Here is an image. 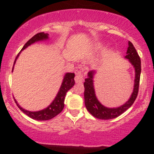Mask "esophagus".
<instances>
[{
    "label": "esophagus",
    "instance_id": "esophagus-1",
    "mask_svg": "<svg viewBox=\"0 0 154 154\" xmlns=\"http://www.w3.org/2000/svg\"><path fill=\"white\" fill-rule=\"evenodd\" d=\"M84 80V77H83V74H82L80 71H78L77 72L75 76V78H74V80H75L76 83H81Z\"/></svg>",
    "mask_w": 154,
    "mask_h": 154
}]
</instances>
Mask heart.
I'll list each match as a JSON object with an SVG mask.
<instances>
[{"label": "heart", "instance_id": "heart-1", "mask_svg": "<svg viewBox=\"0 0 154 154\" xmlns=\"http://www.w3.org/2000/svg\"><path fill=\"white\" fill-rule=\"evenodd\" d=\"M99 46H100V45H95V48H97L99 47Z\"/></svg>", "mask_w": 154, "mask_h": 154}]
</instances>
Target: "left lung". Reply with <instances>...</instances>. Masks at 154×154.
Masks as SVG:
<instances>
[{
	"instance_id": "obj_1",
	"label": "left lung",
	"mask_w": 154,
	"mask_h": 154,
	"mask_svg": "<svg viewBox=\"0 0 154 154\" xmlns=\"http://www.w3.org/2000/svg\"><path fill=\"white\" fill-rule=\"evenodd\" d=\"M127 55L125 58L129 60L135 70L134 86L133 92L130 95L129 100L122 106L115 108H109L103 106L97 98L94 87V76L95 71H90L88 73V77L85 79L84 82V100L85 106L87 110L94 117L103 120L112 119L119 117L128 109L133 105L138 95L141 74V60L139 54L136 52L134 46L130 42H128V48L127 51Z\"/></svg>"
}]
</instances>
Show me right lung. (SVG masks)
Segmentation results:
<instances>
[{"label":"right lung","instance_id":"right-lung-1","mask_svg":"<svg viewBox=\"0 0 154 154\" xmlns=\"http://www.w3.org/2000/svg\"><path fill=\"white\" fill-rule=\"evenodd\" d=\"M48 35H49L48 33L38 32V33L35 34L34 36H32L28 42H27V43L24 45V47L21 49V51H20V52L18 53V55H17L16 58H15V62H14L13 68L14 66H15V62H16V60L18 59V57H19V54H21V52L23 50L27 48L28 46L31 45L33 44V43L37 42L44 41V40L48 39V38H49ZM13 68H12V71H13ZM74 76H75L74 75V73H66V74H65L63 83H62V85L61 86H60V90H59L57 96H56L54 100L52 101V103H51L48 107H46L45 109H42L36 112L28 111V110L24 109L22 107L20 106L19 104L17 103L16 100L15 99V103H16L18 108H19L23 112L25 113L27 116L31 118V119L37 121L50 120V119H53V118H54L55 116H57V115L60 114V113L63 111V108H64V100L66 95V93L68 92V90L71 89V88L74 86V83H75V82H74Z\"/></svg>","mask_w":154,"mask_h":154}]
</instances>
